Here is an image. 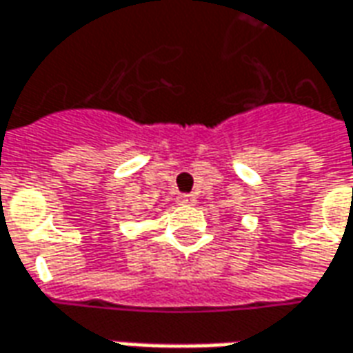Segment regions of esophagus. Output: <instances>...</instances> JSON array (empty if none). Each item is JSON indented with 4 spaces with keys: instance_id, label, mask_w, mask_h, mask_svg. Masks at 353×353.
<instances>
[{
    "instance_id": "obj_1",
    "label": "esophagus",
    "mask_w": 353,
    "mask_h": 353,
    "mask_svg": "<svg viewBox=\"0 0 353 353\" xmlns=\"http://www.w3.org/2000/svg\"><path fill=\"white\" fill-rule=\"evenodd\" d=\"M176 201H179V205H194L196 203V196L194 194H181L176 197Z\"/></svg>"
}]
</instances>
